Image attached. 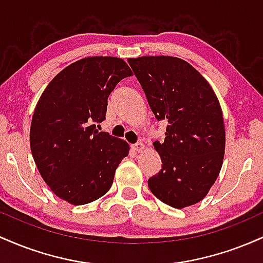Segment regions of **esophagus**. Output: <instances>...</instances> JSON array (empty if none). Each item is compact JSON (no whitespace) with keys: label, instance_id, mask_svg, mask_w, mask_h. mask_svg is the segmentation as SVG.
<instances>
[{"label":"esophagus","instance_id":"1","mask_svg":"<svg viewBox=\"0 0 263 263\" xmlns=\"http://www.w3.org/2000/svg\"><path fill=\"white\" fill-rule=\"evenodd\" d=\"M132 148H134L136 152H142V151L144 149V144L142 143V142H138V143H136L132 146Z\"/></svg>","mask_w":263,"mask_h":263}]
</instances>
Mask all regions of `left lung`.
I'll use <instances>...</instances> for the list:
<instances>
[{"label": "left lung", "mask_w": 263, "mask_h": 263, "mask_svg": "<svg viewBox=\"0 0 263 263\" xmlns=\"http://www.w3.org/2000/svg\"><path fill=\"white\" fill-rule=\"evenodd\" d=\"M128 64L158 121L164 141L153 143L162 170L149 190L170 206L183 209L203 200L222 165L225 126L215 92L197 69L176 57H141Z\"/></svg>", "instance_id": "obj_1"}]
</instances>
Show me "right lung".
Instances as JSON below:
<instances>
[{
    "label": "right lung",
    "instance_id": "add662e5",
    "mask_svg": "<svg viewBox=\"0 0 263 263\" xmlns=\"http://www.w3.org/2000/svg\"><path fill=\"white\" fill-rule=\"evenodd\" d=\"M132 71L122 59L90 57L63 69L39 98L31 123L32 156L57 197L84 205L106 194L128 143L99 132L108 95ZM99 126V125H98Z\"/></svg>",
    "mask_w": 263,
    "mask_h": 263
}]
</instances>
